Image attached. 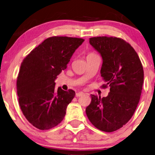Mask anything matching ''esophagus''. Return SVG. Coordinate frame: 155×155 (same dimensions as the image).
<instances>
[{
	"mask_svg": "<svg viewBox=\"0 0 155 155\" xmlns=\"http://www.w3.org/2000/svg\"><path fill=\"white\" fill-rule=\"evenodd\" d=\"M84 95V93L83 92H78L77 93H76V97H82V96Z\"/></svg>",
	"mask_w": 155,
	"mask_h": 155,
	"instance_id": "1",
	"label": "esophagus"
}]
</instances>
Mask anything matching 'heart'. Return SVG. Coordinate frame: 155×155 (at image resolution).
Returning <instances> with one entry per match:
<instances>
[{"instance_id":"obj_1","label":"heart","mask_w":155,"mask_h":155,"mask_svg":"<svg viewBox=\"0 0 155 155\" xmlns=\"http://www.w3.org/2000/svg\"><path fill=\"white\" fill-rule=\"evenodd\" d=\"M90 54H94V53H90V54H88V55H90Z\"/></svg>"}]
</instances>
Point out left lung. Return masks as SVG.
<instances>
[{
	"instance_id": "8db88e82",
	"label": "left lung",
	"mask_w": 155,
	"mask_h": 155,
	"mask_svg": "<svg viewBox=\"0 0 155 155\" xmlns=\"http://www.w3.org/2000/svg\"><path fill=\"white\" fill-rule=\"evenodd\" d=\"M90 44L103 59L101 76L110 87L106 97L91 94L85 109L88 119L101 131H116L126 125L136 110L143 83V69L134 48L121 38L98 36Z\"/></svg>"
}]
</instances>
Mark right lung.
I'll use <instances>...</instances> for the list:
<instances>
[{"label": "right lung", "mask_w": 155, "mask_h": 155, "mask_svg": "<svg viewBox=\"0 0 155 155\" xmlns=\"http://www.w3.org/2000/svg\"><path fill=\"white\" fill-rule=\"evenodd\" d=\"M84 39L52 36L45 39L24 58L17 78L18 103L24 116L39 130H49L63 121L72 90L55 89L54 81Z\"/></svg>", "instance_id": "add662e5"}]
</instances>
